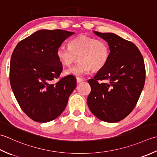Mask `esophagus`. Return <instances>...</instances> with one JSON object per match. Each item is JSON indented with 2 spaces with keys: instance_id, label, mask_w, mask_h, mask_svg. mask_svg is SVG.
Listing matches in <instances>:
<instances>
[{
  "instance_id": "esophagus-1",
  "label": "esophagus",
  "mask_w": 157,
  "mask_h": 157,
  "mask_svg": "<svg viewBox=\"0 0 157 157\" xmlns=\"http://www.w3.org/2000/svg\"><path fill=\"white\" fill-rule=\"evenodd\" d=\"M83 81H84V80H83L82 78H79V77L76 78V82H77V83L82 82Z\"/></svg>"
}]
</instances>
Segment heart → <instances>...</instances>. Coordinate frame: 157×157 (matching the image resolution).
I'll use <instances>...</instances> for the list:
<instances>
[{"label": "heart", "mask_w": 157, "mask_h": 157, "mask_svg": "<svg viewBox=\"0 0 157 157\" xmlns=\"http://www.w3.org/2000/svg\"><path fill=\"white\" fill-rule=\"evenodd\" d=\"M57 57L65 66H70L76 59V64L66 71V74L82 76L92 69L100 70L106 64L110 56V48L102 39L81 35L70 40L69 47L60 45L57 49Z\"/></svg>", "instance_id": "b5f03b06"}]
</instances>
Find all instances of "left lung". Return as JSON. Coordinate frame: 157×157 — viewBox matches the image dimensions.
<instances>
[{"label":"left lung","mask_w":157,"mask_h":157,"mask_svg":"<svg viewBox=\"0 0 157 157\" xmlns=\"http://www.w3.org/2000/svg\"><path fill=\"white\" fill-rule=\"evenodd\" d=\"M94 33L106 41L110 53L105 66L89 80L91 91L87 104L99 119L119 122L131 113L139 100L145 82L144 62L133 43L113 33Z\"/></svg>","instance_id":"obj_1"}]
</instances>
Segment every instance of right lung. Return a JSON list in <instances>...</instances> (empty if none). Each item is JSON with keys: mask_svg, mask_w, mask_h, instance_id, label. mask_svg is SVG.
<instances>
[{"mask_svg": "<svg viewBox=\"0 0 157 157\" xmlns=\"http://www.w3.org/2000/svg\"><path fill=\"white\" fill-rule=\"evenodd\" d=\"M75 33L40 30L21 40L12 53L9 79L11 89L25 114L38 123L56 119L65 110L76 86L68 75L55 84L63 68L57 49Z\"/></svg>", "mask_w": 157, "mask_h": 157, "instance_id": "obj_1", "label": "right lung"}]
</instances>
